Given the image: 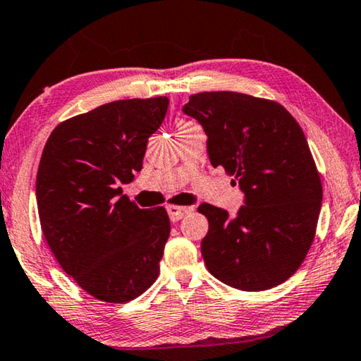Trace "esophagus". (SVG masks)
Here are the masks:
<instances>
[{"label": "esophagus", "instance_id": "esophagus-1", "mask_svg": "<svg viewBox=\"0 0 361 361\" xmlns=\"http://www.w3.org/2000/svg\"><path fill=\"white\" fill-rule=\"evenodd\" d=\"M192 208L190 207H176V205H169L168 207V213H169V218L171 221H179V219L184 218L187 213H190Z\"/></svg>", "mask_w": 361, "mask_h": 361}]
</instances>
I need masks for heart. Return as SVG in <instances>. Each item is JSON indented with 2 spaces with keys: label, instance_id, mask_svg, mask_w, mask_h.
<instances>
[{
  "label": "heart",
  "instance_id": "b5f03b06",
  "mask_svg": "<svg viewBox=\"0 0 361 361\" xmlns=\"http://www.w3.org/2000/svg\"><path fill=\"white\" fill-rule=\"evenodd\" d=\"M184 125H190V123H189V122H182V123L179 125V128H180V127H184Z\"/></svg>",
  "mask_w": 361,
  "mask_h": 361
}]
</instances>
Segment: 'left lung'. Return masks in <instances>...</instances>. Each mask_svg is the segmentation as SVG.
I'll use <instances>...</instances> for the list:
<instances>
[{
    "mask_svg": "<svg viewBox=\"0 0 361 361\" xmlns=\"http://www.w3.org/2000/svg\"><path fill=\"white\" fill-rule=\"evenodd\" d=\"M182 112L202 125L213 168L236 177L244 193L236 216L198 207L208 218L202 239L208 271L243 291L283 283L311 247L322 202L301 127L280 104L231 91L193 94Z\"/></svg>",
    "mask_w": 361,
    "mask_h": 361,
    "instance_id": "1",
    "label": "left lung"
}]
</instances>
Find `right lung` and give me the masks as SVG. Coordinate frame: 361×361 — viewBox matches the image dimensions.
Wrapping results in <instances>:
<instances>
[{
	"label": "right lung",
	"instance_id": "right-lung-1",
	"mask_svg": "<svg viewBox=\"0 0 361 361\" xmlns=\"http://www.w3.org/2000/svg\"><path fill=\"white\" fill-rule=\"evenodd\" d=\"M168 106V97L104 104L61 122L42 153L35 195L47 244L61 269L101 301L135 300L159 275L168 213L142 210L120 185L142 171Z\"/></svg>",
	"mask_w": 361,
	"mask_h": 361
}]
</instances>
